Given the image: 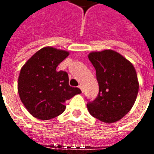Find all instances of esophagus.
Masks as SVG:
<instances>
[{
  "instance_id": "1",
  "label": "esophagus",
  "mask_w": 154,
  "mask_h": 154,
  "mask_svg": "<svg viewBox=\"0 0 154 154\" xmlns=\"http://www.w3.org/2000/svg\"><path fill=\"white\" fill-rule=\"evenodd\" d=\"M78 87H79L81 90H82V91L83 92V90H82V85H79V86H78Z\"/></svg>"
}]
</instances>
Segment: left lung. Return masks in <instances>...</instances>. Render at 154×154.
<instances>
[{
  "label": "left lung",
  "mask_w": 154,
  "mask_h": 154,
  "mask_svg": "<svg viewBox=\"0 0 154 154\" xmlns=\"http://www.w3.org/2000/svg\"><path fill=\"white\" fill-rule=\"evenodd\" d=\"M88 58L96 69L99 94L87 103L91 116L105 123L122 119L131 110L139 92V81L133 64L111 49L91 52Z\"/></svg>",
  "instance_id": "obj_1"
}]
</instances>
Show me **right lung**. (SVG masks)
<instances>
[{"mask_svg":"<svg viewBox=\"0 0 154 154\" xmlns=\"http://www.w3.org/2000/svg\"><path fill=\"white\" fill-rule=\"evenodd\" d=\"M68 55L67 51L44 47L22 67L18 78L19 96L35 118L47 120L59 116L66 109V100L82 93L79 88L69 86L66 72L56 70Z\"/></svg>","mask_w":154,"mask_h":154,"instance_id":"1","label":"right lung"}]
</instances>
